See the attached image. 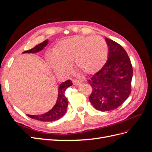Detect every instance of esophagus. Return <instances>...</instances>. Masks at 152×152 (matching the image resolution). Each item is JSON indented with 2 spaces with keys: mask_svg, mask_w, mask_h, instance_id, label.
<instances>
[{
  "mask_svg": "<svg viewBox=\"0 0 152 152\" xmlns=\"http://www.w3.org/2000/svg\"><path fill=\"white\" fill-rule=\"evenodd\" d=\"M82 83V82L79 81V80H75L73 81V84L74 86H77V85H80Z\"/></svg>",
  "mask_w": 152,
  "mask_h": 152,
  "instance_id": "obj_1",
  "label": "esophagus"
}]
</instances>
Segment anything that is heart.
<instances>
[{
  "label": "heart",
  "instance_id": "heart-1",
  "mask_svg": "<svg viewBox=\"0 0 152 152\" xmlns=\"http://www.w3.org/2000/svg\"><path fill=\"white\" fill-rule=\"evenodd\" d=\"M108 46L99 36L77 35L59 42L54 55H48L50 65L58 75H65L71 71L73 63L77 70L86 75H93L107 60Z\"/></svg>",
  "mask_w": 152,
  "mask_h": 152
}]
</instances>
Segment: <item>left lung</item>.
<instances>
[{
    "mask_svg": "<svg viewBox=\"0 0 152 152\" xmlns=\"http://www.w3.org/2000/svg\"><path fill=\"white\" fill-rule=\"evenodd\" d=\"M108 45V59L98 72L87 82L93 88L89 101L102 112L117 108L131 92L132 66L121 45L105 38Z\"/></svg>",
    "mask_w": 152,
    "mask_h": 152,
    "instance_id": "left-lung-1",
    "label": "left lung"
}]
</instances>
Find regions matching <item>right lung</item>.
<instances>
[{
  "mask_svg": "<svg viewBox=\"0 0 152 152\" xmlns=\"http://www.w3.org/2000/svg\"><path fill=\"white\" fill-rule=\"evenodd\" d=\"M48 42V40H45L42 43L36 45L35 48L28 50H25L23 53H37L40 51V50H42L46 46ZM71 86H72V82L70 80L64 82L60 84L58 89V98L57 102L54 106V107L50 111L44 114L40 115H27V116L33 119H36V120L42 122H52L58 120V119L63 117L64 115L66 112V109L68 107V100L65 96V91L68 87Z\"/></svg>",
  "mask_w": 152,
  "mask_h": 152,
  "instance_id": "add662e5",
  "label": "right lung"
}]
</instances>
